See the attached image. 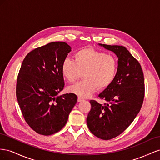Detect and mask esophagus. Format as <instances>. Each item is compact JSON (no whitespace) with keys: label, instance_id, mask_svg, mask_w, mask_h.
Instances as JSON below:
<instances>
[{"label":"esophagus","instance_id":"34e87169","mask_svg":"<svg viewBox=\"0 0 160 160\" xmlns=\"http://www.w3.org/2000/svg\"><path fill=\"white\" fill-rule=\"evenodd\" d=\"M82 100H84L83 98H82L80 97H78V102H81V101H82Z\"/></svg>","mask_w":160,"mask_h":160}]
</instances>
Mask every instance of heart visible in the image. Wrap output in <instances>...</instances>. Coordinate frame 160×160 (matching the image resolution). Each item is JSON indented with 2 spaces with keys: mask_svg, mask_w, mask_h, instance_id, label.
<instances>
[{
  "mask_svg": "<svg viewBox=\"0 0 160 160\" xmlns=\"http://www.w3.org/2000/svg\"><path fill=\"white\" fill-rule=\"evenodd\" d=\"M74 60L66 58L62 72L67 80L74 82L84 72L82 81L69 87V90L82 97H87L95 90L104 89L115 78L118 70L117 58L111 54L92 48L80 49L75 53Z\"/></svg>",
  "mask_w": 160,
  "mask_h": 160,
  "instance_id": "obj_1",
  "label": "heart"
}]
</instances>
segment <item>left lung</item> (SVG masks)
<instances>
[{
	"mask_svg": "<svg viewBox=\"0 0 160 160\" xmlns=\"http://www.w3.org/2000/svg\"><path fill=\"white\" fill-rule=\"evenodd\" d=\"M99 45L117 55L118 70L112 82L98 95L107 102L90 101L86 122L93 135L109 140L121 134L139 112L145 95L144 76L139 62L125 47Z\"/></svg>",
	"mask_w": 160,
	"mask_h": 160,
	"instance_id": "obj_1",
	"label": "left lung"
}]
</instances>
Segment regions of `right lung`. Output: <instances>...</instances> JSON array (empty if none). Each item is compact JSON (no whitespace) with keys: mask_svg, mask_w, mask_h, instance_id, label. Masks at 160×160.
<instances>
[{"mask_svg":"<svg viewBox=\"0 0 160 160\" xmlns=\"http://www.w3.org/2000/svg\"><path fill=\"white\" fill-rule=\"evenodd\" d=\"M71 48L55 42L32 50L22 61L16 96L25 121L36 133L50 135L65 126L77 96H58L64 87L62 64Z\"/></svg>","mask_w":160,"mask_h":160,"instance_id":"obj_1","label":"right lung"}]
</instances>
